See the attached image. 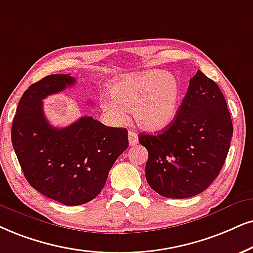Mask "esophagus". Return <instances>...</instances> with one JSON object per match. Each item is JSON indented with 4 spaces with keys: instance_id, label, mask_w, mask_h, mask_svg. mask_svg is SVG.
<instances>
[{
    "instance_id": "1",
    "label": "esophagus",
    "mask_w": 253,
    "mask_h": 253,
    "mask_svg": "<svg viewBox=\"0 0 253 253\" xmlns=\"http://www.w3.org/2000/svg\"><path fill=\"white\" fill-rule=\"evenodd\" d=\"M128 142H129V146H135L137 142H139V136H137V134L135 132H133V130H129L128 133Z\"/></svg>"
}]
</instances>
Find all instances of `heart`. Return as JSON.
I'll use <instances>...</instances> for the list:
<instances>
[{
  "label": "heart",
  "mask_w": 253,
  "mask_h": 253,
  "mask_svg": "<svg viewBox=\"0 0 253 253\" xmlns=\"http://www.w3.org/2000/svg\"><path fill=\"white\" fill-rule=\"evenodd\" d=\"M101 107L112 120L126 119L132 112L134 121L147 132H159L176 118L181 104V85L162 71H146L118 78L111 85V97L101 98Z\"/></svg>",
  "instance_id": "b5f03b06"
}]
</instances>
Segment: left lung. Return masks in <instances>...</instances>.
<instances>
[{"instance_id": "1", "label": "left lung", "mask_w": 253, "mask_h": 253, "mask_svg": "<svg viewBox=\"0 0 253 253\" xmlns=\"http://www.w3.org/2000/svg\"><path fill=\"white\" fill-rule=\"evenodd\" d=\"M232 132L222 91L197 70L175 120L158 135H139L148 150L146 178L150 188L168 198L202 193L224 165Z\"/></svg>"}]
</instances>
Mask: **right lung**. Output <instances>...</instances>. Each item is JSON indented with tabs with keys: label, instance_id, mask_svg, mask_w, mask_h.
Wrapping results in <instances>:
<instances>
[{
	"label": "right lung",
	"instance_id": "obj_1",
	"mask_svg": "<svg viewBox=\"0 0 253 253\" xmlns=\"http://www.w3.org/2000/svg\"><path fill=\"white\" fill-rule=\"evenodd\" d=\"M76 79L50 75L35 83L18 103L11 142L24 176L44 196L65 206H81L100 194L116 160L128 147V132L83 117L68 127L47 123L43 99Z\"/></svg>",
	"mask_w": 253,
	"mask_h": 253
}]
</instances>
